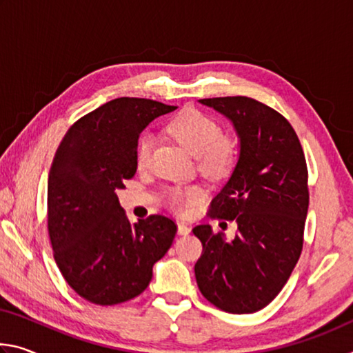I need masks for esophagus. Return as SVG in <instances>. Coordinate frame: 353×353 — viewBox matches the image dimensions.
Wrapping results in <instances>:
<instances>
[{"label": "esophagus", "mask_w": 353, "mask_h": 353, "mask_svg": "<svg viewBox=\"0 0 353 353\" xmlns=\"http://www.w3.org/2000/svg\"><path fill=\"white\" fill-rule=\"evenodd\" d=\"M190 232H191V229L185 223H179L177 224V234L179 235H188Z\"/></svg>", "instance_id": "esophagus-1"}]
</instances>
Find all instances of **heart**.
<instances>
[{
  "mask_svg": "<svg viewBox=\"0 0 353 353\" xmlns=\"http://www.w3.org/2000/svg\"><path fill=\"white\" fill-rule=\"evenodd\" d=\"M171 137L181 143L190 154L196 155L199 171L210 177L225 176L238 160V140L232 134L221 132L218 121L198 109H185L171 119L166 126ZM152 139L140 137L137 143L135 163L139 170H146L151 162ZM204 198L199 185H183L168 191L166 202L179 214L188 213Z\"/></svg>",
  "mask_w": 353,
  "mask_h": 353,
  "instance_id": "b5f03b06",
  "label": "heart"
}]
</instances>
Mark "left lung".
Wrapping results in <instances>:
<instances>
[{
	"label": "left lung",
	"mask_w": 353,
	"mask_h": 353,
	"mask_svg": "<svg viewBox=\"0 0 353 353\" xmlns=\"http://www.w3.org/2000/svg\"><path fill=\"white\" fill-rule=\"evenodd\" d=\"M199 103L234 123L241 149L207 213L235 221L236 235L229 241L208 224L194 227L202 243L196 282L219 310L255 313L282 291L302 252L310 199L305 154L288 119L260 101L225 97Z\"/></svg>",
	"instance_id": "obj_1"
}]
</instances>
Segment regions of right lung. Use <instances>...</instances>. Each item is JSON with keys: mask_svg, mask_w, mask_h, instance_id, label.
<instances>
[{"mask_svg": "<svg viewBox=\"0 0 353 353\" xmlns=\"http://www.w3.org/2000/svg\"><path fill=\"white\" fill-rule=\"evenodd\" d=\"M159 101L117 98L87 113L59 145L48 176V235L71 288L97 305L141 294L177 225L165 214L130 223L115 191L137 171L141 130L176 110Z\"/></svg>", "mask_w": 353, "mask_h": 353, "instance_id": "add662e5", "label": "right lung"}]
</instances>
